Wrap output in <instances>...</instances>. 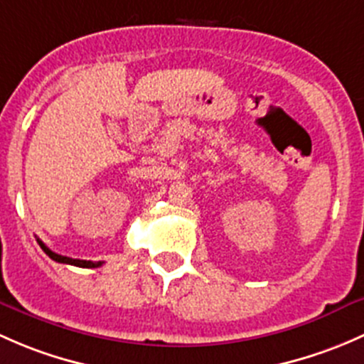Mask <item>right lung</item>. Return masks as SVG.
<instances>
[{
  "mask_svg": "<svg viewBox=\"0 0 364 364\" xmlns=\"http://www.w3.org/2000/svg\"><path fill=\"white\" fill-rule=\"evenodd\" d=\"M40 247L43 249V252L47 254L50 259L58 261V263H65V264H73V266H80V268H98V266H101L103 263L101 261H98V263H95V261H84V259H73V257H66V256H61V254H55L52 252L50 249H48L47 245L42 242V240H38Z\"/></svg>",
  "mask_w": 364,
  "mask_h": 364,
  "instance_id": "1",
  "label": "right lung"
}]
</instances>
